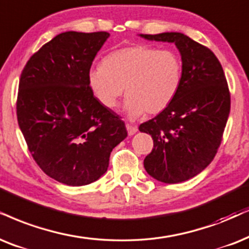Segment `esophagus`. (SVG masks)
<instances>
[{
  "instance_id": "obj_1",
  "label": "esophagus",
  "mask_w": 249,
  "mask_h": 249,
  "mask_svg": "<svg viewBox=\"0 0 249 249\" xmlns=\"http://www.w3.org/2000/svg\"><path fill=\"white\" fill-rule=\"evenodd\" d=\"M126 130H127L128 135H133L138 132V128L133 126V125H130V124H126Z\"/></svg>"
}]
</instances>
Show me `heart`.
Here are the masks:
<instances>
[{"mask_svg": "<svg viewBox=\"0 0 249 249\" xmlns=\"http://www.w3.org/2000/svg\"><path fill=\"white\" fill-rule=\"evenodd\" d=\"M182 63L172 50L137 43L110 53L90 69L88 81L100 102L115 108L124 93L127 117L156 115L168 108L180 88Z\"/></svg>", "mask_w": 249, "mask_h": 249, "instance_id": "heart-1", "label": "heart"}]
</instances>
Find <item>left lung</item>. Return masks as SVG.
Returning <instances> with one entry per match:
<instances>
[{
  "mask_svg": "<svg viewBox=\"0 0 249 249\" xmlns=\"http://www.w3.org/2000/svg\"><path fill=\"white\" fill-rule=\"evenodd\" d=\"M150 41L175 43L181 56L180 88L168 108L139 126L154 141L143 166L165 184L199 175L215 157L230 114V92L223 68L207 47L182 33L140 34Z\"/></svg>",
  "mask_w": 249,
  "mask_h": 249,
  "instance_id": "1",
  "label": "left lung"
}]
</instances>
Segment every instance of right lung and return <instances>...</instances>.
I'll list each match as a JSON object with an SVG mask.
<instances>
[{"label": "right lung", "mask_w": 249, "mask_h": 249, "mask_svg": "<svg viewBox=\"0 0 249 249\" xmlns=\"http://www.w3.org/2000/svg\"><path fill=\"white\" fill-rule=\"evenodd\" d=\"M110 34L69 31L28 59L21 72L17 118L41 170L62 184L84 186L108 170L127 137L124 122L94 96L92 63Z\"/></svg>", "instance_id": "add662e5"}]
</instances>
